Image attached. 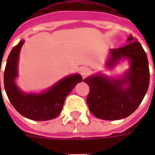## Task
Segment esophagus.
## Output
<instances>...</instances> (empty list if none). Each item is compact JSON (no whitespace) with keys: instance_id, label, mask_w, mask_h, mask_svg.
Instances as JSON below:
<instances>
[{"instance_id":"34e87169","label":"esophagus","mask_w":155,"mask_h":155,"mask_svg":"<svg viewBox=\"0 0 155 155\" xmlns=\"http://www.w3.org/2000/svg\"><path fill=\"white\" fill-rule=\"evenodd\" d=\"M90 73V69L88 67H81V74L83 77H85L88 74Z\"/></svg>"}]
</instances>
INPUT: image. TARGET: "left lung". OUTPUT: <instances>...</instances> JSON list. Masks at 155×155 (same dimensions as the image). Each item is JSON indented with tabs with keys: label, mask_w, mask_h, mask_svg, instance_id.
Wrapping results in <instances>:
<instances>
[{
	"label": "left lung",
	"mask_w": 155,
	"mask_h": 155,
	"mask_svg": "<svg viewBox=\"0 0 155 155\" xmlns=\"http://www.w3.org/2000/svg\"><path fill=\"white\" fill-rule=\"evenodd\" d=\"M126 45L110 49L106 62L108 69L121 60H127L130 68L120 78L102 74H92L84 82L89 85L87 104L94 116L101 120H117L126 118L136 110L146 94L150 84V69L145 51L133 35Z\"/></svg>",
	"instance_id": "obj_1"
}]
</instances>
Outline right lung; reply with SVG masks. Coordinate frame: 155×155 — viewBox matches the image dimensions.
Instances as JSON below:
<instances>
[{"mask_svg":"<svg viewBox=\"0 0 155 155\" xmlns=\"http://www.w3.org/2000/svg\"><path fill=\"white\" fill-rule=\"evenodd\" d=\"M24 43L23 40L20 41L9 54L4 71L5 91L13 107L24 117L37 121L53 120L62 110L66 96L83 79L80 74H71L60 80L44 92L21 91L15 84V79L18 76L20 51Z\"/></svg>","mask_w":155,"mask_h":155,"instance_id":"1","label":"right lung"}]
</instances>
